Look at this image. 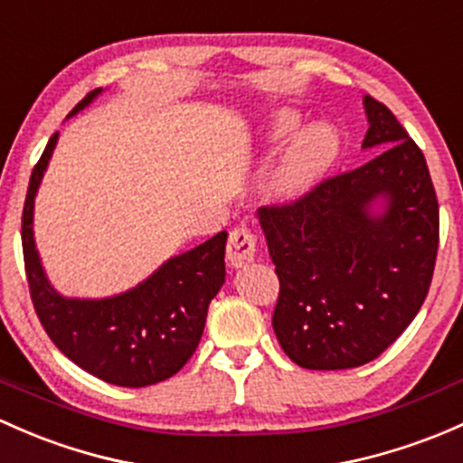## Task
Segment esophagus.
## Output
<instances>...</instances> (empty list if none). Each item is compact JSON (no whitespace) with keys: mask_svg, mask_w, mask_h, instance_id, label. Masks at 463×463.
Masks as SVG:
<instances>
[{"mask_svg":"<svg viewBox=\"0 0 463 463\" xmlns=\"http://www.w3.org/2000/svg\"><path fill=\"white\" fill-rule=\"evenodd\" d=\"M257 255V235L248 226H237L228 235L226 260L228 264L240 269V266L250 264Z\"/></svg>","mask_w":463,"mask_h":463,"instance_id":"1","label":"esophagus"}]
</instances>
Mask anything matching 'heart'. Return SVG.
<instances>
[{"label": "heart", "mask_w": 463, "mask_h": 463, "mask_svg": "<svg viewBox=\"0 0 463 463\" xmlns=\"http://www.w3.org/2000/svg\"><path fill=\"white\" fill-rule=\"evenodd\" d=\"M301 124V117L293 110L275 115L270 124V139H286L297 133ZM335 155V139L328 128L317 126V128L306 130L304 135L297 137V142L290 146L288 153L281 159L279 173H277V186L281 193L299 191L304 184H308L319 170L328 166V162Z\"/></svg>", "instance_id": "obj_1"}]
</instances>
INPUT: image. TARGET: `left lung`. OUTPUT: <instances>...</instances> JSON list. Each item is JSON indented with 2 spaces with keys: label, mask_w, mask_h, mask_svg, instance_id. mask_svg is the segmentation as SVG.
<instances>
[{
  "label": "left lung",
  "mask_w": 463,
  "mask_h": 463,
  "mask_svg": "<svg viewBox=\"0 0 463 463\" xmlns=\"http://www.w3.org/2000/svg\"><path fill=\"white\" fill-rule=\"evenodd\" d=\"M366 164L260 211L279 279L272 328L301 368L373 362L424 304L439 248V203L421 148L388 106L366 95ZM379 194L383 216L367 215Z\"/></svg>",
  "instance_id": "8db88e82"
}]
</instances>
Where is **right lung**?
Here are the masks:
<instances>
[{
	"label": "right lung",
	"instance_id": "right-lung-1",
	"mask_svg": "<svg viewBox=\"0 0 463 463\" xmlns=\"http://www.w3.org/2000/svg\"><path fill=\"white\" fill-rule=\"evenodd\" d=\"M95 89L75 109H84ZM57 133L48 139L28 184L22 213V248L28 290L43 330L61 353L101 382L144 388L173 377L193 357L208 304L226 277V231L184 255L173 257L153 277L113 299H66L43 275L33 241V202L48 166Z\"/></svg>",
	"mask_w": 463,
	"mask_h": 463
}]
</instances>
